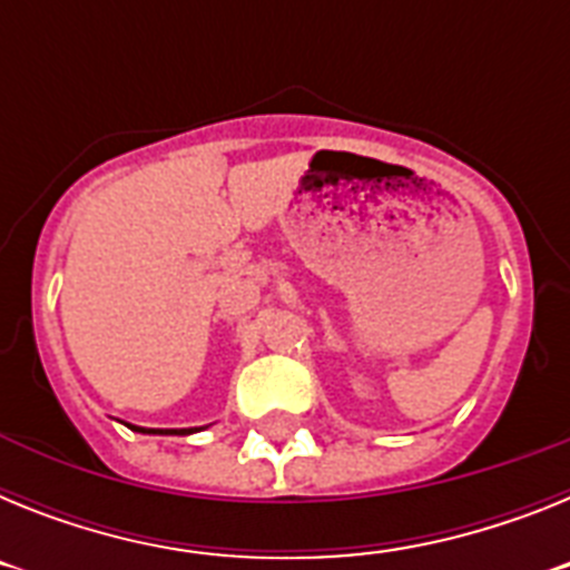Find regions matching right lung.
Returning a JSON list of instances; mask_svg holds the SVG:
<instances>
[{"mask_svg":"<svg viewBox=\"0 0 570 570\" xmlns=\"http://www.w3.org/2000/svg\"><path fill=\"white\" fill-rule=\"evenodd\" d=\"M128 425V422H125ZM130 431H142V434H163V436H188V434H196L199 428H139V425H128Z\"/></svg>","mask_w":570,"mask_h":570,"instance_id":"obj_1","label":"right lung"}]
</instances>
